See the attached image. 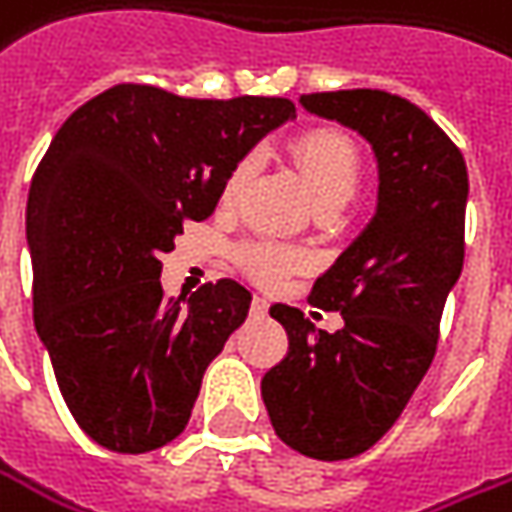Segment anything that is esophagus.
Listing matches in <instances>:
<instances>
[{
	"mask_svg": "<svg viewBox=\"0 0 512 512\" xmlns=\"http://www.w3.org/2000/svg\"><path fill=\"white\" fill-rule=\"evenodd\" d=\"M269 311V300L266 297H260V294H255V300H252V314L255 317H263Z\"/></svg>",
	"mask_w": 512,
	"mask_h": 512,
	"instance_id": "34e87169",
	"label": "esophagus"
}]
</instances>
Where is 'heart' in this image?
<instances>
[{"instance_id":"1","label":"heart","mask_w":512,"mask_h":512,"mask_svg":"<svg viewBox=\"0 0 512 512\" xmlns=\"http://www.w3.org/2000/svg\"><path fill=\"white\" fill-rule=\"evenodd\" d=\"M291 158L297 161V167L303 169L311 192L323 209H337L357 195L360 186V152L351 144V138H345L337 130H309L291 144ZM257 169L255 155H243L238 164L229 169V175L223 178L221 203L232 206L238 203L246 184L252 181ZM238 263L243 272L252 274L260 283H280L297 266H303V255L286 249L280 243L266 238L246 240L238 249Z\"/></svg>"}]
</instances>
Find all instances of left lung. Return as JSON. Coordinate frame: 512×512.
Segmentation results:
<instances>
[{
    "mask_svg": "<svg viewBox=\"0 0 512 512\" xmlns=\"http://www.w3.org/2000/svg\"><path fill=\"white\" fill-rule=\"evenodd\" d=\"M374 147V221L314 280L311 306L343 314L328 334L294 306L269 314L289 351L260 382L274 433L303 456L340 462L374 448L431 368L448 291L465 260L467 167L431 115L385 90L300 96Z\"/></svg>",
    "mask_w": 512,
    "mask_h": 512,
    "instance_id": "8db88e82",
    "label": "left lung"
}]
</instances>
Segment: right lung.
<instances>
[{
	"label": "right lung",
	"mask_w": 512,
	"mask_h": 512,
	"mask_svg": "<svg viewBox=\"0 0 512 512\" xmlns=\"http://www.w3.org/2000/svg\"><path fill=\"white\" fill-rule=\"evenodd\" d=\"M294 113L289 98L115 84L50 141L27 195L33 320L70 414L101 448L147 453L186 428L252 294L223 277L167 297L161 257L186 221L215 212L238 158Z\"/></svg>",
	"instance_id": "right-lung-1"
}]
</instances>
